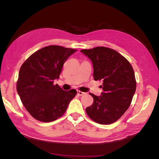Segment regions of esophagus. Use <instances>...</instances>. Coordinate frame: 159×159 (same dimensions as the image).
Here are the masks:
<instances>
[{
    "label": "esophagus",
    "mask_w": 159,
    "mask_h": 159,
    "mask_svg": "<svg viewBox=\"0 0 159 159\" xmlns=\"http://www.w3.org/2000/svg\"><path fill=\"white\" fill-rule=\"evenodd\" d=\"M77 93H78V95H84L85 94V93H84V92H82V91H79V90L77 91Z\"/></svg>",
    "instance_id": "obj_1"
}]
</instances>
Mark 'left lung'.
Returning a JSON list of instances; mask_svg holds the SVG:
<instances>
[{
  "label": "left lung",
  "mask_w": 159,
  "mask_h": 159,
  "mask_svg": "<svg viewBox=\"0 0 159 159\" xmlns=\"http://www.w3.org/2000/svg\"><path fill=\"white\" fill-rule=\"evenodd\" d=\"M80 52L92 61L94 80L103 81V92L100 96L89 93L93 103L85 111L96 123L111 124L128 109L136 91L133 67L125 57L109 48L100 46Z\"/></svg>",
  "instance_id": "8db88e82"
}]
</instances>
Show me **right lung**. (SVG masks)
I'll list each match as a JSON object with an SVG mask.
<instances>
[{"label":"right lung","mask_w":159,"mask_h":159,"mask_svg":"<svg viewBox=\"0 0 159 159\" xmlns=\"http://www.w3.org/2000/svg\"><path fill=\"white\" fill-rule=\"evenodd\" d=\"M77 50L60 46L43 48L24 62L19 71L16 90L21 102L32 116L42 122L61 117L77 91H64L54 84L64 64Z\"/></svg>","instance_id":"obj_1"}]
</instances>
